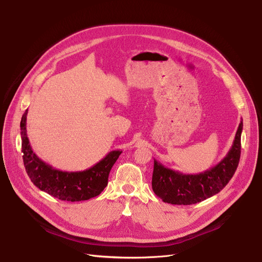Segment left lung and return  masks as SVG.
I'll list each match as a JSON object with an SVG mask.
<instances>
[{
	"instance_id": "1",
	"label": "left lung",
	"mask_w": 262,
	"mask_h": 262,
	"mask_svg": "<svg viewBox=\"0 0 262 262\" xmlns=\"http://www.w3.org/2000/svg\"><path fill=\"white\" fill-rule=\"evenodd\" d=\"M242 127L241 120L229 152L218 164L203 172L186 175L154 160L151 179L154 193L163 202L178 205L195 204L218 194L237 169L241 152Z\"/></svg>"
}]
</instances>
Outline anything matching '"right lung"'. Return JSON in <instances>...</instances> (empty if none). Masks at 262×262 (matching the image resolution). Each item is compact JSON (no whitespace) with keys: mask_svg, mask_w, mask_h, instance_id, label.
<instances>
[{"mask_svg":"<svg viewBox=\"0 0 262 262\" xmlns=\"http://www.w3.org/2000/svg\"><path fill=\"white\" fill-rule=\"evenodd\" d=\"M28 110L21 120L23 161L31 182L52 197L64 201H84L97 197L106 187L110 171L122 150L110 151L94 166L81 171H63L47 164L32 150L26 130Z\"/></svg>","mask_w":262,"mask_h":262,"instance_id":"right-lung-1","label":"right lung"}]
</instances>
